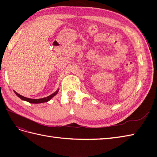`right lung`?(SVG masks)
<instances>
[{
	"mask_svg": "<svg viewBox=\"0 0 157 157\" xmlns=\"http://www.w3.org/2000/svg\"><path fill=\"white\" fill-rule=\"evenodd\" d=\"M58 92H59V90L56 91L55 92L53 93V94H52L51 95H50V96H47V97L42 98H40V99H32V98H28L24 97V96H21V95L19 94L18 93H17L16 92H15V94L18 96V97H19L21 100H23V101H28V102H30V103H34V104H38V103H42V102H48V101H50V100H51V99L53 97V96H55L56 94H57Z\"/></svg>",
	"mask_w": 157,
	"mask_h": 157,
	"instance_id": "right-lung-1",
	"label": "right lung"
}]
</instances>
